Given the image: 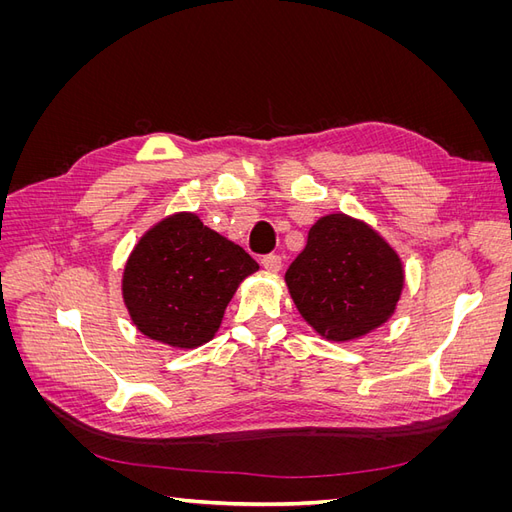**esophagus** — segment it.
Masks as SVG:
<instances>
[{
  "instance_id": "esophagus-1",
  "label": "esophagus",
  "mask_w": 512,
  "mask_h": 512,
  "mask_svg": "<svg viewBox=\"0 0 512 512\" xmlns=\"http://www.w3.org/2000/svg\"><path fill=\"white\" fill-rule=\"evenodd\" d=\"M262 262V267H265L269 273H277L282 269V256H277V254H269V256H265L260 260Z\"/></svg>"
}]
</instances>
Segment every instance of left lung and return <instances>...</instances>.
<instances>
[{
	"mask_svg": "<svg viewBox=\"0 0 512 512\" xmlns=\"http://www.w3.org/2000/svg\"><path fill=\"white\" fill-rule=\"evenodd\" d=\"M303 320L329 342H352L389 320L404 290L399 254L363 220L329 213L309 228L286 271Z\"/></svg>",
	"mask_w": 512,
	"mask_h": 512,
	"instance_id": "obj_1",
	"label": "left lung"
}]
</instances>
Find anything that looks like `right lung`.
I'll use <instances>...</instances> for the list:
<instances>
[{
    "mask_svg": "<svg viewBox=\"0 0 512 512\" xmlns=\"http://www.w3.org/2000/svg\"><path fill=\"white\" fill-rule=\"evenodd\" d=\"M258 262L241 245L179 211L138 239L121 294L134 327L153 342L192 350L218 333L226 305Z\"/></svg>",
    "mask_w": 512,
    "mask_h": 512,
    "instance_id": "obj_1",
    "label": "right lung"
}]
</instances>
